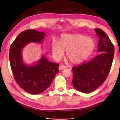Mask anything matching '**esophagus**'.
<instances>
[{
	"instance_id": "obj_1",
	"label": "esophagus",
	"mask_w": 120,
	"mask_h": 120,
	"mask_svg": "<svg viewBox=\"0 0 120 120\" xmlns=\"http://www.w3.org/2000/svg\"><path fill=\"white\" fill-rule=\"evenodd\" d=\"M67 67L64 66V65H60V67H59V69L60 70H63V69H64L66 68Z\"/></svg>"
}]
</instances>
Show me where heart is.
<instances>
[{"label":"heart","mask_w":120,"mask_h":120,"mask_svg":"<svg viewBox=\"0 0 120 120\" xmlns=\"http://www.w3.org/2000/svg\"><path fill=\"white\" fill-rule=\"evenodd\" d=\"M94 40L80 34H64L60 37L59 43L53 42L52 49L56 59L62 58L66 51L67 57L72 64H78L85 61L95 48Z\"/></svg>","instance_id":"obj_1"}]
</instances>
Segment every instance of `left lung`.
Returning a JSON list of instances; mask_svg holds the SVG:
<instances>
[{"label":"left lung","instance_id":"left-lung-1","mask_svg":"<svg viewBox=\"0 0 120 120\" xmlns=\"http://www.w3.org/2000/svg\"><path fill=\"white\" fill-rule=\"evenodd\" d=\"M99 38L98 45L99 55L87 63L72 68L74 88L83 93L96 90L106 80L112 67L114 46L108 35L100 28L94 30Z\"/></svg>","mask_w":120,"mask_h":120}]
</instances>
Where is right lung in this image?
Instances as JSON below:
<instances>
[{
  "mask_svg": "<svg viewBox=\"0 0 120 120\" xmlns=\"http://www.w3.org/2000/svg\"><path fill=\"white\" fill-rule=\"evenodd\" d=\"M44 32L28 30L18 35L10 46L9 60L14 78L21 88L29 93L37 95L49 87L59 64L49 61L45 55L31 65L25 64L22 49L29 43L41 44L45 37Z\"/></svg>",
  "mask_w": 120,
  "mask_h": 120,
  "instance_id": "1",
  "label": "right lung"
}]
</instances>
